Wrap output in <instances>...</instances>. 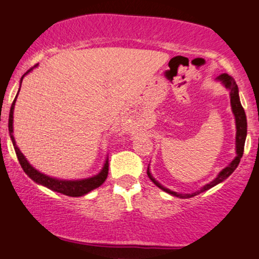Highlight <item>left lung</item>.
I'll use <instances>...</instances> for the list:
<instances>
[{"label":"left lung","instance_id":"8db88e82","mask_svg":"<svg viewBox=\"0 0 259 259\" xmlns=\"http://www.w3.org/2000/svg\"><path fill=\"white\" fill-rule=\"evenodd\" d=\"M218 79L221 80L223 84H224L225 88L228 89L229 92H230L231 108H233V113H234V115H235V120H236V153L237 154H236V157H235V159L233 160V162H231L227 168L223 169V170L221 171V173H219V175L215 178L214 180L210 181L209 184L204 185L201 190H198V191L194 192V194H178V192L170 191V190L165 189V187H163L162 185H160L158 181H156V180L153 179V177H152V175H151L150 170H148V168H147L148 178H150V179L152 180L153 183L159 187V189H162L163 191L168 192V194H170V195H173V196H177V197L190 198V197H194V196H196V195L201 194V192L206 191V190H209L210 187L215 186L217 184L222 183V181H224L228 177H230V175L233 174V171L235 170V169L237 168V165H239L240 160H241V157H242V154H243V148H245L246 135H247V120H246L245 111H243V108H242V106H241V102H240L239 89H237V85H236V81H235V79L233 78V76H230L227 73H224V74H222V75H219Z\"/></svg>","mask_w":259,"mask_h":259}]
</instances>
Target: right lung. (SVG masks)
<instances>
[{"label": "right lung", "instance_id": "obj_1", "mask_svg": "<svg viewBox=\"0 0 259 259\" xmlns=\"http://www.w3.org/2000/svg\"><path fill=\"white\" fill-rule=\"evenodd\" d=\"M36 67V65H34ZM32 68L28 70L25 74H28ZM24 74V75H25ZM24 75L22 76V80L20 82L23 81V78ZM20 90V89H19ZM18 96V95H17ZM16 96V99H17ZM16 99H14L13 103L11 106V112H10V123H8V129H10V135L12 139V142H13L14 150H16L18 160H19L20 165H22L23 170L25 171V174L28 175L30 179H32L35 183L41 184V185L49 187L50 190H53V191L59 192V194H63L65 196H72V197H79V196L86 195L88 192L92 191L94 189L99 187L105 183V180L107 179V175H108V159L106 160L105 165H103L102 170H101L100 174L95 175V177L89 178V179H82V180H59V179H55V178H50L47 175H45L40 171H37L36 169L32 168L30 164H29L28 160L25 159L24 154L19 151V148L17 147L16 141H14L13 138V111H14V105H16Z\"/></svg>", "mask_w": 259, "mask_h": 259}]
</instances>
